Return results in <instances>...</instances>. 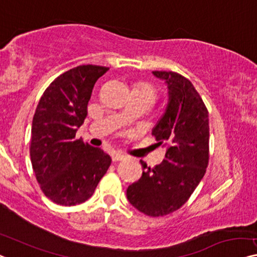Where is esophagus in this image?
<instances>
[{
    "label": "esophagus",
    "instance_id": "obj_1",
    "mask_svg": "<svg viewBox=\"0 0 257 257\" xmlns=\"http://www.w3.org/2000/svg\"><path fill=\"white\" fill-rule=\"evenodd\" d=\"M112 159H113V162H121V160L124 159V157L122 155H118V153H114V155L112 156Z\"/></svg>",
    "mask_w": 257,
    "mask_h": 257
}]
</instances>
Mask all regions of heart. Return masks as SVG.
Returning a JSON list of instances; mask_svg holds the SVG:
<instances>
[{"label": "heart", "instance_id": "b5f03b06", "mask_svg": "<svg viewBox=\"0 0 257 257\" xmlns=\"http://www.w3.org/2000/svg\"><path fill=\"white\" fill-rule=\"evenodd\" d=\"M132 92L143 95V97L149 99L152 104L157 100V99H158V90H157V87L155 85H152L150 83L143 82V83L136 84V85L134 86Z\"/></svg>", "mask_w": 257, "mask_h": 257}]
</instances>
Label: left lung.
Returning a JSON list of instances; mask_svg holds the SVG:
<instances>
[{
	"label": "left lung",
	"instance_id": "1",
	"mask_svg": "<svg viewBox=\"0 0 257 257\" xmlns=\"http://www.w3.org/2000/svg\"><path fill=\"white\" fill-rule=\"evenodd\" d=\"M168 85V105L152 130L165 159L153 168L141 160L143 173L127 189L133 206L150 217L181 208L204 177L209 164V112L188 78L174 71H153Z\"/></svg>",
	"mask_w": 257,
	"mask_h": 257
}]
</instances>
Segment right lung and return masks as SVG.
I'll return each instance as SVG.
<instances>
[{"instance_id": "obj_1", "label": "right lung", "mask_w": 257, "mask_h": 257, "mask_svg": "<svg viewBox=\"0 0 257 257\" xmlns=\"http://www.w3.org/2000/svg\"><path fill=\"white\" fill-rule=\"evenodd\" d=\"M109 68L86 64L56 77L45 90L33 116L30 156L46 197L71 206L93 195L110 166V157L76 139L87 115L95 82Z\"/></svg>"}]
</instances>
